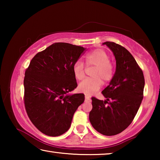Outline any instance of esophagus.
I'll list each match as a JSON object with an SVG mask.
<instances>
[{
    "mask_svg": "<svg viewBox=\"0 0 160 160\" xmlns=\"http://www.w3.org/2000/svg\"><path fill=\"white\" fill-rule=\"evenodd\" d=\"M85 101H88V102H90V97H89L88 95H87V94H85Z\"/></svg>",
    "mask_w": 160,
    "mask_h": 160,
    "instance_id": "esophagus-1",
    "label": "esophagus"
}]
</instances>
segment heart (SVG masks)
Segmentation results:
<instances>
[{
	"label": "heart",
	"instance_id": "1",
	"mask_svg": "<svg viewBox=\"0 0 160 160\" xmlns=\"http://www.w3.org/2000/svg\"><path fill=\"white\" fill-rule=\"evenodd\" d=\"M109 56L101 48L87 54L85 61L88 66H94L91 71L92 78H87L78 85V90L86 94H93L101 88L103 81L109 82L114 74V67L109 61ZM72 72L77 80H80L85 77V67L82 62L78 61L72 67Z\"/></svg>",
	"mask_w": 160,
	"mask_h": 160
}]
</instances>
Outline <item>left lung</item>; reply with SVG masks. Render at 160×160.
<instances>
[{
	"mask_svg": "<svg viewBox=\"0 0 160 160\" xmlns=\"http://www.w3.org/2000/svg\"><path fill=\"white\" fill-rule=\"evenodd\" d=\"M116 58V71L102 92L105 101L92 97L89 118L93 128L104 135H115L132 123L143 98L145 78L131 53L122 46L106 42Z\"/></svg>",
	"mask_w": 160,
	"mask_h": 160,
	"instance_id": "obj_1",
	"label": "left lung"
}]
</instances>
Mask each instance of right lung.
Returning <instances> with one entry per match:
<instances>
[{
  "mask_svg": "<svg viewBox=\"0 0 160 160\" xmlns=\"http://www.w3.org/2000/svg\"><path fill=\"white\" fill-rule=\"evenodd\" d=\"M85 48L54 43L37 53L26 69L24 102L32 123L48 136L70 128L74 113L85 101L84 94L68 95L77 88L72 67Z\"/></svg>",
  "mask_w": 160,
  "mask_h": 160,
  "instance_id": "1",
  "label": "right lung"
}]
</instances>
